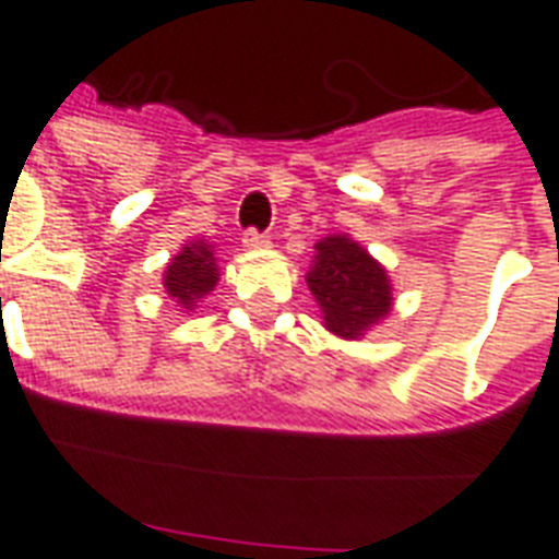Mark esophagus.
<instances>
[{"mask_svg": "<svg viewBox=\"0 0 559 559\" xmlns=\"http://www.w3.org/2000/svg\"><path fill=\"white\" fill-rule=\"evenodd\" d=\"M270 243L266 237L261 235V231H254V228H246L243 231V246L246 249H263V246Z\"/></svg>", "mask_w": 559, "mask_h": 559, "instance_id": "34e87169", "label": "esophagus"}]
</instances>
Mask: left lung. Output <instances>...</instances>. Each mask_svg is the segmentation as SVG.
<instances>
[{
	"label": "left lung",
	"instance_id": "left-lung-1",
	"mask_svg": "<svg viewBox=\"0 0 559 559\" xmlns=\"http://www.w3.org/2000/svg\"><path fill=\"white\" fill-rule=\"evenodd\" d=\"M307 287L322 307L324 328L342 340H359L391 313L389 272L348 235L316 243Z\"/></svg>",
	"mask_w": 559,
	"mask_h": 559
}]
</instances>
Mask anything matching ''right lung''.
Listing matches in <instances>:
<instances>
[{
    "label": "right lung",
    "mask_w": 559,
    "mask_h": 559,
    "mask_svg": "<svg viewBox=\"0 0 559 559\" xmlns=\"http://www.w3.org/2000/svg\"><path fill=\"white\" fill-rule=\"evenodd\" d=\"M219 272L214 249L202 240L182 246V252L168 263L165 270V289L179 307L193 310L202 296H209L217 287Z\"/></svg>",
    "instance_id": "right-lung-1"
}]
</instances>
